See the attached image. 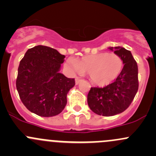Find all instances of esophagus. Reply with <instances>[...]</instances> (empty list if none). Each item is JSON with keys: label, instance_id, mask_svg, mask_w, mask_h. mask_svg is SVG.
<instances>
[{"label": "esophagus", "instance_id": "obj_1", "mask_svg": "<svg viewBox=\"0 0 156 156\" xmlns=\"http://www.w3.org/2000/svg\"><path fill=\"white\" fill-rule=\"evenodd\" d=\"M80 81H81V78H78V77H76V78H75V84H79Z\"/></svg>", "mask_w": 156, "mask_h": 156}]
</instances>
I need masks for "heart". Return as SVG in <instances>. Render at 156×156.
<instances>
[{
    "label": "heart",
    "instance_id": "b5f03b06",
    "mask_svg": "<svg viewBox=\"0 0 156 156\" xmlns=\"http://www.w3.org/2000/svg\"><path fill=\"white\" fill-rule=\"evenodd\" d=\"M65 66L72 72H86L93 84L106 86L119 77L123 69V60L118 54L106 52L88 55L80 59H67Z\"/></svg>",
    "mask_w": 156,
    "mask_h": 156
}]
</instances>
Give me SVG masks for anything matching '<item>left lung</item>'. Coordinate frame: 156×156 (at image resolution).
Instances as JSON below:
<instances>
[{"label": "left lung", "instance_id": "left-lung-1", "mask_svg": "<svg viewBox=\"0 0 156 156\" xmlns=\"http://www.w3.org/2000/svg\"><path fill=\"white\" fill-rule=\"evenodd\" d=\"M123 60L122 72L114 82L104 87H91L87 94L90 108L96 114L112 116L126 110L138 90V67L130 50L108 48Z\"/></svg>", "mask_w": 156, "mask_h": 156}]
</instances>
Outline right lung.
<instances>
[{
  "label": "right lung",
  "instance_id": "right-lung-1",
  "mask_svg": "<svg viewBox=\"0 0 156 156\" xmlns=\"http://www.w3.org/2000/svg\"><path fill=\"white\" fill-rule=\"evenodd\" d=\"M66 56L50 47L37 45L27 50L18 68L17 91L24 106L42 117L62 112L67 94L75 86L59 70Z\"/></svg>",
  "mask_w": 156,
  "mask_h": 156
}]
</instances>
